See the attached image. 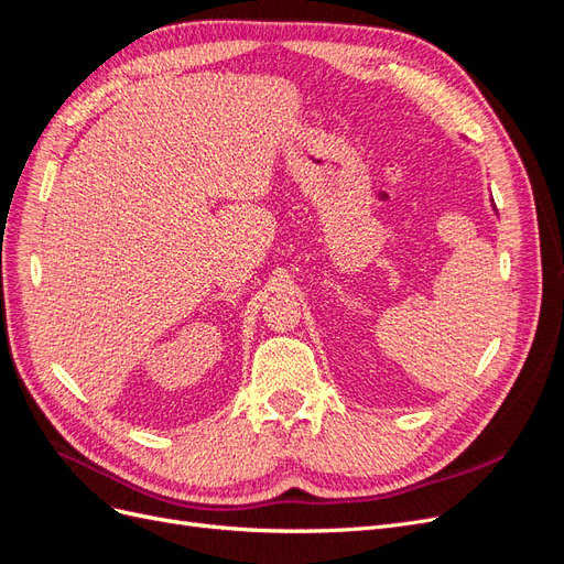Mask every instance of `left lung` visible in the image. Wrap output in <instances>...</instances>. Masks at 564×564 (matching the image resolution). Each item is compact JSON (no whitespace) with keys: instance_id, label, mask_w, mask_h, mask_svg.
<instances>
[{"instance_id":"1","label":"left lung","mask_w":564,"mask_h":564,"mask_svg":"<svg viewBox=\"0 0 564 564\" xmlns=\"http://www.w3.org/2000/svg\"><path fill=\"white\" fill-rule=\"evenodd\" d=\"M491 202H494V199H491ZM494 212H497V207H494Z\"/></svg>"}]
</instances>
